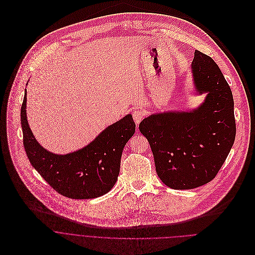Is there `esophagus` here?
<instances>
[{
    "mask_svg": "<svg viewBox=\"0 0 255 255\" xmlns=\"http://www.w3.org/2000/svg\"><path fill=\"white\" fill-rule=\"evenodd\" d=\"M144 114L141 112V111H138V110H135L133 113H132V118H133V121L136 125H138L140 123V121L142 120Z\"/></svg>",
    "mask_w": 255,
    "mask_h": 255,
    "instance_id": "esophagus-1",
    "label": "esophagus"
}]
</instances>
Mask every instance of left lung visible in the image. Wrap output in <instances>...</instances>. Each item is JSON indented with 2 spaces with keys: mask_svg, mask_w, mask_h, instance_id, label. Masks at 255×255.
<instances>
[{
  "mask_svg": "<svg viewBox=\"0 0 255 255\" xmlns=\"http://www.w3.org/2000/svg\"><path fill=\"white\" fill-rule=\"evenodd\" d=\"M192 73L197 92L207 93L204 103L188 113L151 115L138 126L151 148L159 178L176 190L212 181L236 134L232 92L218 65L195 50Z\"/></svg>",
  "mask_w": 255,
  "mask_h": 255,
  "instance_id": "left-lung-1",
  "label": "left lung"
}]
</instances>
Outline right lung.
Listing matches in <instances>:
<instances>
[{
	"label": "right lung",
	"instance_id": "1",
	"mask_svg": "<svg viewBox=\"0 0 255 255\" xmlns=\"http://www.w3.org/2000/svg\"><path fill=\"white\" fill-rule=\"evenodd\" d=\"M26 91L21 108L23 143L34 169L59 194L92 199L110 192L121 168L123 149L135 131L131 115L108 127L89 144L67 155L53 154L38 143L26 116Z\"/></svg>",
	"mask_w": 255,
	"mask_h": 255
}]
</instances>
